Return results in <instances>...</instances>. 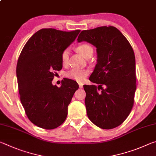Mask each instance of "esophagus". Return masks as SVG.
<instances>
[{"label": "esophagus", "instance_id": "esophagus-1", "mask_svg": "<svg viewBox=\"0 0 156 156\" xmlns=\"http://www.w3.org/2000/svg\"><path fill=\"white\" fill-rule=\"evenodd\" d=\"M78 85H79V88H80V89H82V88L83 87V83H78Z\"/></svg>", "mask_w": 156, "mask_h": 156}]
</instances>
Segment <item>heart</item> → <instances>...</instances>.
I'll list each match as a JSON object with an SVG mask.
<instances>
[{"label":"heart","mask_w":156,"mask_h":156,"mask_svg":"<svg viewBox=\"0 0 156 156\" xmlns=\"http://www.w3.org/2000/svg\"><path fill=\"white\" fill-rule=\"evenodd\" d=\"M76 51L84 58H86L91 53L93 54V48L89 44L85 43L78 45L76 48ZM69 54V50L68 49H65L62 51L61 54V60L63 64H66L67 62ZM89 70L85 69L74 68L69 71L67 73V76L68 78L72 79V80L78 82H82L86 78L87 76L89 75Z\"/></svg>","instance_id":"1"}]
</instances>
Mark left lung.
Segmentation results:
<instances>
[{
  "instance_id": "1",
  "label": "left lung",
  "mask_w": 156,
  "mask_h": 156,
  "mask_svg": "<svg viewBox=\"0 0 156 156\" xmlns=\"http://www.w3.org/2000/svg\"><path fill=\"white\" fill-rule=\"evenodd\" d=\"M78 43L85 41L96 47L97 64L89 77L98 84L84 85L87 114L94 125L103 129L120 125L130 113L136 89V59L125 36L115 27L103 26L82 31Z\"/></svg>"
}]
</instances>
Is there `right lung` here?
<instances>
[{"label":"right lung","instance_id":"add662e5","mask_svg":"<svg viewBox=\"0 0 156 156\" xmlns=\"http://www.w3.org/2000/svg\"><path fill=\"white\" fill-rule=\"evenodd\" d=\"M80 31L42 29L29 39L18 58L16 76L21 103L29 119L38 127L54 129L67 118L68 105L79 87L71 79L63 80L60 87L51 81L55 72L62 67V51Z\"/></svg>","mask_w":156,"mask_h":156}]
</instances>
